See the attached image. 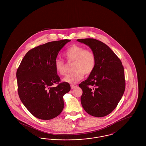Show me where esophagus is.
<instances>
[{
  "label": "esophagus",
  "mask_w": 146,
  "mask_h": 146,
  "mask_svg": "<svg viewBox=\"0 0 146 146\" xmlns=\"http://www.w3.org/2000/svg\"><path fill=\"white\" fill-rule=\"evenodd\" d=\"M78 86V85H76V84H72V85H70V87H71V89H75V88H76V87Z\"/></svg>",
  "instance_id": "esophagus-1"
}]
</instances>
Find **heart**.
Listing matches in <instances>:
<instances>
[{
	"label": "heart",
	"instance_id": "b5f03b06",
	"mask_svg": "<svg viewBox=\"0 0 146 146\" xmlns=\"http://www.w3.org/2000/svg\"><path fill=\"white\" fill-rule=\"evenodd\" d=\"M64 56L68 62H73V72L63 78V82L74 84L83 78L84 74L89 75L95 69L96 58L94 52L79 45H74L67 49ZM55 69L59 75H64L67 73V65L60 59L56 60Z\"/></svg>",
	"mask_w": 146,
	"mask_h": 146
}]
</instances>
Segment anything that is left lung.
Here are the masks:
<instances>
[{
    "label": "left lung",
    "instance_id": "obj_1",
    "mask_svg": "<svg viewBox=\"0 0 146 146\" xmlns=\"http://www.w3.org/2000/svg\"><path fill=\"white\" fill-rule=\"evenodd\" d=\"M89 46L96 56L95 69L79 86L82 89L81 104L89 114L103 117L117 106L125 88L122 63L111 48L92 38L77 39Z\"/></svg>",
    "mask_w": 146,
    "mask_h": 146
}]
</instances>
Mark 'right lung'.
<instances>
[{
	"instance_id": "add662e5",
	"label": "right lung",
	"mask_w": 146,
	"mask_h": 146,
	"mask_svg": "<svg viewBox=\"0 0 146 146\" xmlns=\"http://www.w3.org/2000/svg\"><path fill=\"white\" fill-rule=\"evenodd\" d=\"M70 40L49 42L30 50L17 70L18 94L21 102L35 117L50 120L57 117L64 107L63 96L70 90L55 69L57 55ZM57 83V87H53Z\"/></svg>"
}]
</instances>
